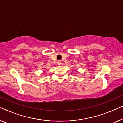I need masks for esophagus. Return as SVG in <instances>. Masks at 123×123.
<instances>
[{"label":"esophagus","instance_id":"esophagus-1","mask_svg":"<svg viewBox=\"0 0 123 123\" xmlns=\"http://www.w3.org/2000/svg\"><path fill=\"white\" fill-rule=\"evenodd\" d=\"M57 64L58 65H61L62 64L61 61H60V60H58V61H57Z\"/></svg>","mask_w":123,"mask_h":123}]
</instances>
